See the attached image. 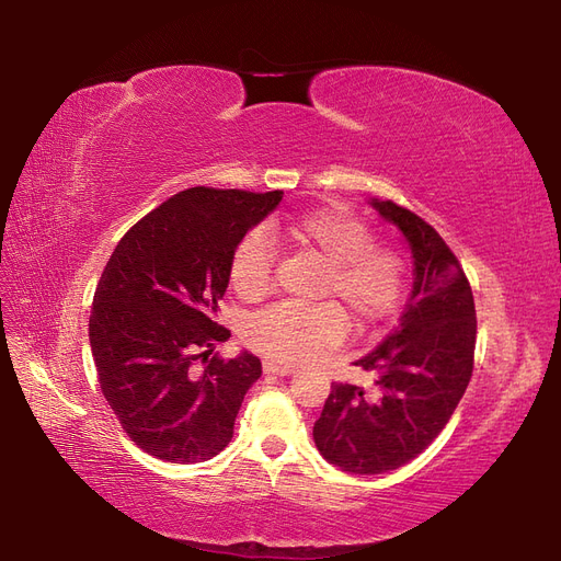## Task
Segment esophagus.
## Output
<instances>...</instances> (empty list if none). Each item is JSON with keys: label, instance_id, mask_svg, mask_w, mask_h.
Returning <instances> with one entry per match:
<instances>
[{"label": "esophagus", "instance_id": "1", "mask_svg": "<svg viewBox=\"0 0 561 561\" xmlns=\"http://www.w3.org/2000/svg\"><path fill=\"white\" fill-rule=\"evenodd\" d=\"M262 367H264V375H276V377H290L295 371L290 365H280L274 360H264Z\"/></svg>", "mask_w": 561, "mask_h": 561}]
</instances>
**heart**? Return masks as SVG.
Listing matches in <instances>:
<instances>
[{
  "label": "heart",
  "instance_id": "heart-1",
  "mask_svg": "<svg viewBox=\"0 0 561 561\" xmlns=\"http://www.w3.org/2000/svg\"><path fill=\"white\" fill-rule=\"evenodd\" d=\"M274 239L311 252L322 262L318 297H334L358 328H375L393 318L407 293L404 254L386 243H371L360 219L339 210L304 213L271 225ZM274 276V252L262 231L245 233L229 262L231 290L245 301L262 299ZM344 311L332 301L299 307L276 304L245 325L248 344L280 363H304L336 346L346 336Z\"/></svg>",
  "mask_w": 561,
  "mask_h": 561
}]
</instances>
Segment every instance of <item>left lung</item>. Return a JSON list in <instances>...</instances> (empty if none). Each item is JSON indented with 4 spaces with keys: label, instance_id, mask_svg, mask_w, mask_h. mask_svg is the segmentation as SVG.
Returning <instances> with one entry per match:
<instances>
[{
    "label": "left lung",
    "instance_id": "left-lung-1",
    "mask_svg": "<svg viewBox=\"0 0 561 561\" xmlns=\"http://www.w3.org/2000/svg\"><path fill=\"white\" fill-rule=\"evenodd\" d=\"M414 260L412 295L398 328L355 365L377 375V396L332 383L313 426L322 458L353 474L410 463L443 433L472 377L474 301L461 264L428 222L393 201L371 198Z\"/></svg>",
    "mask_w": 561,
    "mask_h": 561
}]
</instances>
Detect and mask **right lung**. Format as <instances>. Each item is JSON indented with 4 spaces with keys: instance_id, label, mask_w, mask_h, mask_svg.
I'll return each mask as SVG.
<instances>
[{
    "instance_id": "add662e5",
    "label": "right lung",
    "mask_w": 561,
    "mask_h": 561,
    "mask_svg": "<svg viewBox=\"0 0 561 561\" xmlns=\"http://www.w3.org/2000/svg\"><path fill=\"white\" fill-rule=\"evenodd\" d=\"M280 201L192 186L133 225L100 276L89 320L98 381L128 437L161 461L222 451L262 377L257 355L213 353L231 336L215 316L233 248Z\"/></svg>"
}]
</instances>
